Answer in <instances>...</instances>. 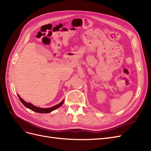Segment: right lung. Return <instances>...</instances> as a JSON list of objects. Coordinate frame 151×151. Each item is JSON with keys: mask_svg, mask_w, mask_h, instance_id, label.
<instances>
[{"mask_svg": "<svg viewBox=\"0 0 151 151\" xmlns=\"http://www.w3.org/2000/svg\"><path fill=\"white\" fill-rule=\"evenodd\" d=\"M18 97H19L20 101H21V103L23 104L24 106L30 109H31V110H33L35 112H37V113H50L53 110H55V109L58 108L60 107V106H62V104L63 103V102H64V100H63V101L60 103H59L57 105H55V106H54L53 107H51V108H39V107H36L35 106H34V105L32 104L31 103H26V101H24L23 99H22L21 98H20V96L19 95H17Z\"/></svg>", "mask_w": 151, "mask_h": 151, "instance_id": "obj_1", "label": "right lung"}]
</instances>
